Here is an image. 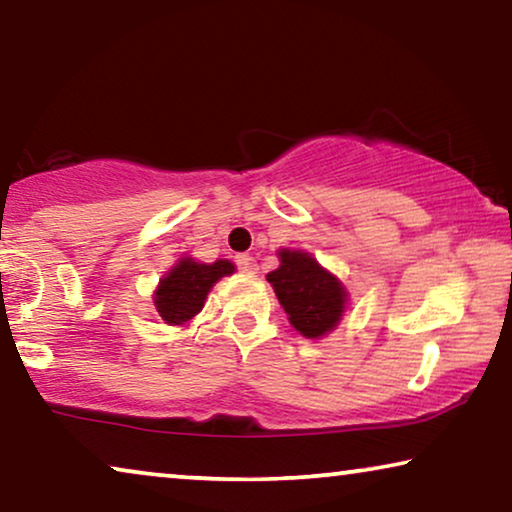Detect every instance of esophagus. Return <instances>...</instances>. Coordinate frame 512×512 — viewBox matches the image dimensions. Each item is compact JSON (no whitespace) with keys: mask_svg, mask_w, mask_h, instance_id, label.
I'll use <instances>...</instances> for the list:
<instances>
[{"mask_svg":"<svg viewBox=\"0 0 512 512\" xmlns=\"http://www.w3.org/2000/svg\"><path fill=\"white\" fill-rule=\"evenodd\" d=\"M235 265H238L240 272H249V274H254L258 270L256 258L249 256V254H238V256H235Z\"/></svg>","mask_w":512,"mask_h":512,"instance_id":"esophagus-1","label":"esophagus"}]
</instances>
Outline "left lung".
Masks as SVG:
<instances>
[{
	"instance_id": "8db88e82",
	"label": "left lung",
	"mask_w": 512,
	"mask_h": 512,
	"mask_svg": "<svg viewBox=\"0 0 512 512\" xmlns=\"http://www.w3.org/2000/svg\"><path fill=\"white\" fill-rule=\"evenodd\" d=\"M279 258L281 265L268 274V281L288 321L309 339L328 335L344 314V286L305 251L281 249Z\"/></svg>"
}]
</instances>
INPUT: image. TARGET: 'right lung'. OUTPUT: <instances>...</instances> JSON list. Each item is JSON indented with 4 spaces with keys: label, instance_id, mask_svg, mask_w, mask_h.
Returning a JSON list of instances; mask_svg holds the SVG:
<instances>
[{
    "label": "right lung",
    "instance_id": "right-lung-1",
    "mask_svg": "<svg viewBox=\"0 0 512 512\" xmlns=\"http://www.w3.org/2000/svg\"><path fill=\"white\" fill-rule=\"evenodd\" d=\"M235 265L231 261L217 263H196L194 258H182L180 263L170 270L154 293V305L159 316L166 323L182 325L191 316H196L203 309V302L210 293V288L221 277L233 274Z\"/></svg>",
    "mask_w": 512,
    "mask_h": 512
}]
</instances>
